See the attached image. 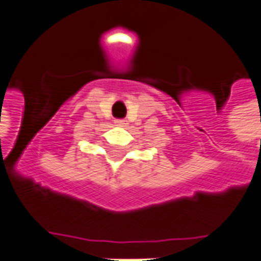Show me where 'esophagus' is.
Returning a JSON list of instances; mask_svg holds the SVG:
<instances>
[{"mask_svg":"<svg viewBox=\"0 0 261 261\" xmlns=\"http://www.w3.org/2000/svg\"><path fill=\"white\" fill-rule=\"evenodd\" d=\"M115 124L117 126H124L126 123H124V120H115Z\"/></svg>","mask_w":261,"mask_h":261,"instance_id":"obj_1","label":"esophagus"}]
</instances>
